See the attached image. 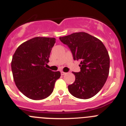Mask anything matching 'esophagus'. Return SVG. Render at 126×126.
Here are the masks:
<instances>
[{"label":"esophagus","mask_w":126,"mask_h":126,"mask_svg":"<svg viewBox=\"0 0 126 126\" xmlns=\"http://www.w3.org/2000/svg\"><path fill=\"white\" fill-rule=\"evenodd\" d=\"M66 74V73H65V72H63V71H61V75H64Z\"/></svg>","instance_id":"34e87169"}]
</instances>
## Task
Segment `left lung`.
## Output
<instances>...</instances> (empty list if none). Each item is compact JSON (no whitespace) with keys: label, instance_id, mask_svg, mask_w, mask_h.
Returning <instances> with one entry per match:
<instances>
[{"label":"left lung","instance_id":"8db88e82","mask_svg":"<svg viewBox=\"0 0 126 126\" xmlns=\"http://www.w3.org/2000/svg\"><path fill=\"white\" fill-rule=\"evenodd\" d=\"M75 60L80 62V71L73 72L75 81L68 87L75 97L88 99L101 90L109 73L110 58L102 42L84 32L60 37Z\"/></svg>","mask_w":126,"mask_h":126}]
</instances>
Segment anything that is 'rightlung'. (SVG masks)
<instances>
[{
    "label": "right lung",
    "mask_w": 126,
    "mask_h": 126,
    "mask_svg": "<svg viewBox=\"0 0 126 126\" xmlns=\"http://www.w3.org/2000/svg\"><path fill=\"white\" fill-rule=\"evenodd\" d=\"M54 38L36 37L21 45L11 62L14 80L20 92L32 100H42L53 92L60 71L46 68Z\"/></svg>",
    "instance_id": "add662e5"
}]
</instances>
